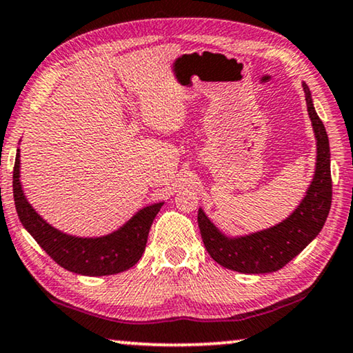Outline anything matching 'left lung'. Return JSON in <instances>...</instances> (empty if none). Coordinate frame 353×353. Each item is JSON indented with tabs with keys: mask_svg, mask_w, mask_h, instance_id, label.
I'll return each instance as SVG.
<instances>
[{
	"mask_svg": "<svg viewBox=\"0 0 353 353\" xmlns=\"http://www.w3.org/2000/svg\"><path fill=\"white\" fill-rule=\"evenodd\" d=\"M307 113L316 140V162L312 183L294 212L282 223L245 236H226L199 208L197 223L210 256L223 268L242 274H268L282 269L319 236L330 213L331 185L330 141L323 122L314 108L312 94L303 83Z\"/></svg>",
	"mask_w": 353,
	"mask_h": 353,
	"instance_id": "obj_1",
	"label": "left lung"
}]
</instances>
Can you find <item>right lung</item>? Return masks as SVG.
<instances>
[{"label":"right lung","instance_id":"obj_1","mask_svg":"<svg viewBox=\"0 0 353 353\" xmlns=\"http://www.w3.org/2000/svg\"><path fill=\"white\" fill-rule=\"evenodd\" d=\"M12 191L20 223L39 247L63 269L89 277L124 272L139 263L145 252L152 219L164 205V202H157L140 208L129 221L106 236H71L49 224L27 201L20 183L19 150L15 154Z\"/></svg>","mask_w":353,"mask_h":353}]
</instances>
